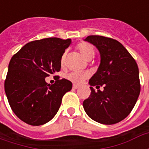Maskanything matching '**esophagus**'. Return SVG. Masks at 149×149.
<instances>
[{"label": "esophagus", "instance_id": "obj_1", "mask_svg": "<svg viewBox=\"0 0 149 149\" xmlns=\"http://www.w3.org/2000/svg\"><path fill=\"white\" fill-rule=\"evenodd\" d=\"M78 87H79V86H78L77 84H73V86H72V88H73V89H77Z\"/></svg>", "mask_w": 149, "mask_h": 149}]
</instances>
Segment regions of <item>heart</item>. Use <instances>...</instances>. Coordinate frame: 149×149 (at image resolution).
Listing matches in <instances>:
<instances>
[{
  "mask_svg": "<svg viewBox=\"0 0 149 149\" xmlns=\"http://www.w3.org/2000/svg\"><path fill=\"white\" fill-rule=\"evenodd\" d=\"M77 49L79 52H81V55L84 56V58L89 61L92 60L94 56V50L93 47L89 45L87 43H81L77 45ZM65 53L63 54L61 58V65H65ZM89 77V73L88 72H81V71H73L69 72L66 75V78L68 81H71L74 84H81L84 80H86Z\"/></svg>",
  "mask_w": 149,
  "mask_h": 149,
  "instance_id": "b5f03b06",
  "label": "heart"
}]
</instances>
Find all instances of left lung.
Instances as JSON below:
<instances>
[{
    "label": "left lung",
    "instance_id": "8db88e82",
    "mask_svg": "<svg viewBox=\"0 0 149 149\" xmlns=\"http://www.w3.org/2000/svg\"><path fill=\"white\" fill-rule=\"evenodd\" d=\"M85 41L93 45L100 52V64L89 80L91 94L84 100L87 115L103 125L121 121L135 106L141 92L136 62L120 43L102 36H88ZM104 86V90L93 86Z\"/></svg>",
    "mask_w": 149,
    "mask_h": 149
}]
</instances>
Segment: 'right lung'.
Listing matches in <instances>:
<instances>
[{"label":"right lung","instance_id":"add662e5","mask_svg":"<svg viewBox=\"0 0 149 149\" xmlns=\"http://www.w3.org/2000/svg\"><path fill=\"white\" fill-rule=\"evenodd\" d=\"M71 42V39L57 37L31 41L10 60L5 93L12 110L28 125L50 121L58 112L63 96L72 89V82L66 79H56L52 85L45 81L61 70V58Z\"/></svg>","mask_w":149,"mask_h":149}]
</instances>
